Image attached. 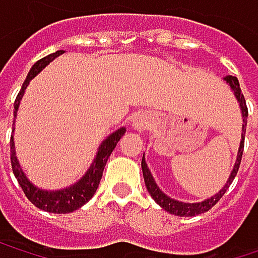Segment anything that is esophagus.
Returning <instances> with one entry per match:
<instances>
[{"instance_id":"1","label":"esophagus","mask_w":258,"mask_h":258,"mask_svg":"<svg viewBox=\"0 0 258 258\" xmlns=\"http://www.w3.org/2000/svg\"><path fill=\"white\" fill-rule=\"evenodd\" d=\"M151 125V116H148L146 113H137L134 121H133V127L137 131H145Z\"/></svg>"}]
</instances>
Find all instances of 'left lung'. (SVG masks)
<instances>
[{
	"label": "left lung",
	"instance_id": "obj_1",
	"mask_svg": "<svg viewBox=\"0 0 258 258\" xmlns=\"http://www.w3.org/2000/svg\"><path fill=\"white\" fill-rule=\"evenodd\" d=\"M224 80L229 83V86L232 88L233 94L236 97V100L239 101V107H240V112H242V139H240V145H239V151H237V157H236V163H234V167H233L232 173L229 176L227 183L212 197L203 200V202H199V203H183L179 200H175V199H170L169 196H166L160 188L158 185L155 183L154 176L151 175V170L148 169V164L145 161V155L142 158V172H143V179H145V185H146V189L149 191L151 197L164 209L167 211L169 214H173V215H178V217H196V215H200V214H205L208 212L212 206H215L220 199L224 196V192L227 191V188L230 186V183L234 179V176L237 175V170H239V166H240V160H242V152H243V140H245V131H246V118H248V107H246V101L243 98V94L240 91V86H239V80L234 78V76H226Z\"/></svg>",
	"mask_w": 258,
	"mask_h": 258
}]
</instances>
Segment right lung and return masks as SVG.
<instances>
[{
  "mask_svg": "<svg viewBox=\"0 0 258 258\" xmlns=\"http://www.w3.org/2000/svg\"><path fill=\"white\" fill-rule=\"evenodd\" d=\"M61 53H64V52L56 50L55 53H50V55L41 58L40 61H37L31 67L25 82H24V85H22V88H21V91H19V94L16 97V101H15V118H16V113H18V109H19V104H21V100L24 97L26 86L29 85V80L35 78L49 62H52ZM13 124H15V121H13ZM124 133H125V127L118 128L115 133H112L107 139H104L101 142L98 151H97V155H95L92 164L89 166V169L83 175V178H80L75 185H72L69 188L56 189V191H47V189L37 188L34 183H31L28 180L24 170L21 169V164H19L18 158H16L15 140H13V136H12V140H10V160H12L13 173H15L16 179L19 182V185L22 186L28 200L34 206H37L38 209H43L46 212H52V214H70V212L76 211L79 208H82L95 194V191H97V188L100 185L101 176H103L104 166H106L112 151L118 145L119 139L124 136Z\"/></svg>",
  "mask_w": 258,
  "mask_h": 258,
  "instance_id": "1",
  "label": "right lung"
}]
</instances>
